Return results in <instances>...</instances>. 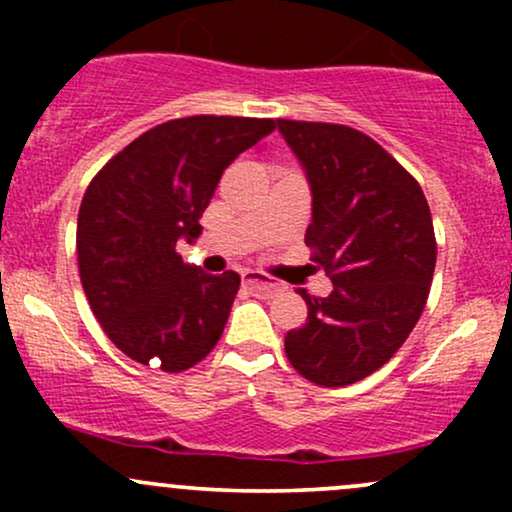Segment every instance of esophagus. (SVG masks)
Returning <instances> with one entry per match:
<instances>
[{"instance_id":"34e87169","label":"esophagus","mask_w":512,"mask_h":512,"mask_svg":"<svg viewBox=\"0 0 512 512\" xmlns=\"http://www.w3.org/2000/svg\"><path fill=\"white\" fill-rule=\"evenodd\" d=\"M243 284L255 293H260V296H274V293L284 291V284L267 279V276L260 272H252V269H245L243 272Z\"/></svg>"}]
</instances>
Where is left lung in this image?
Instances as JSON below:
<instances>
[{"mask_svg": "<svg viewBox=\"0 0 512 512\" xmlns=\"http://www.w3.org/2000/svg\"><path fill=\"white\" fill-rule=\"evenodd\" d=\"M313 192L305 245L334 289L298 291L308 320L286 334L291 366L344 387L397 354L419 322L436 269V233L421 185L368 134L330 122L276 120Z\"/></svg>", "mask_w": 512, "mask_h": 512, "instance_id": "obj_1", "label": "left lung"}]
</instances>
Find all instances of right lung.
I'll return each mask as SVG.
<instances>
[{"label":"right lung","instance_id":"add662e5","mask_svg":"<svg viewBox=\"0 0 512 512\" xmlns=\"http://www.w3.org/2000/svg\"><path fill=\"white\" fill-rule=\"evenodd\" d=\"M274 120L192 115L127 144L86 187L76 223L81 286L93 315L132 361L180 373L214 349L240 276L182 262L223 170L274 132Z\"/></svg>","mask_w":512,"mask_h":512}]
</instances>
